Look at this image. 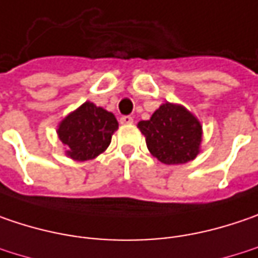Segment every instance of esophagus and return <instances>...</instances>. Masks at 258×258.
I'll list each match as a JSON object with an SVG mask.
<instances>
[{
  "mask_svg": "<svg viewBox=\"0 0 258 258\" xmlns=\"http://www.w3.org/2000/svg\"><path fill=\"white\" fill-rule=\"evenodd\" d=\"M119 122H121L122 125H128V124H133V116H130V115H124V116H121Z\"/></svg>",
  "mask_w": 258,
  "mask_h": 258,
  "instance_id": "34e87169",
  "label": "esophagus"
}]
</instances>
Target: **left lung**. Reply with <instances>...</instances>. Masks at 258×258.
Returning a JSON list of instances; mask_svg holds the SVG:
<instances>
[{"instance_id": "left-lung-1", "label": "left lung", "mask_w": 258, "mask_h": 258, "mask_svg": "<svg viewBox=\"0 0 258 258\" xmlns=\"http://www.w3.org/2000/svg\"><path fill=\"white\" fill-rule=\"evenodd\" d=\"M137 127L146 137L149 152L162 163H185L200 152L202 124L181 105H160L150 119L140 121Z\"/></svg>"}]
</instances>
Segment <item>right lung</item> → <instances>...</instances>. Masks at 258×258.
Segmentation results:
<instances>
[{"mask_svg":"<svg viewBox=\"0 0 258 258\" xmlns=\"http://www.w3.org/2000/svg\"><path fill=\"white\" fill-rule=\"evenodd\" d=\"M118 121L112 112L84 102L58 125V137L66 146V155L74 160L95 159L108 149Z\"/></svg>","mask_w":258,"mask_h":258,"instance_id":"add662e5","label":"right lung"}]
</instances>
